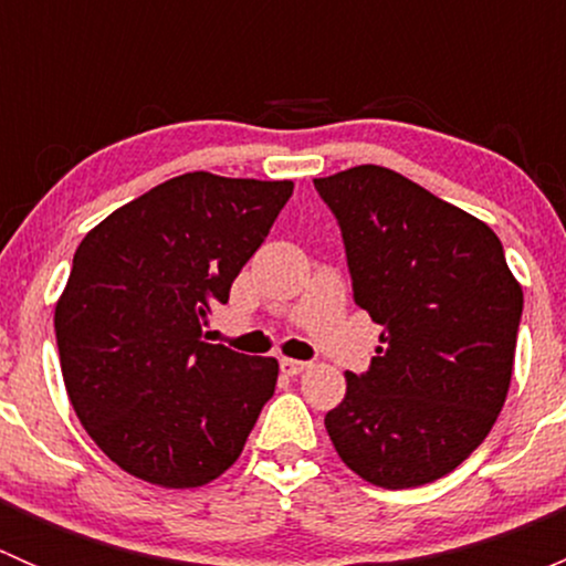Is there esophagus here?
<instances>
[{
  "instance_id": "obj_1",
  "label": "esophagus",
  "mask_w": 566,
  "mask_h": 566,
  "mask_svg": "<svg viewBox=\"0 0 566 566\" xmlns=\"http://www.w3.org/2000/svg\"><path fill=\"white\" fill-rule=\"evenodd\" d=\"M279 367H282L284 375H301L304 369H310V364L295 361V358H282V361H279Z\"/></svg>"
}]
</instances>
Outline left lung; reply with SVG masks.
Listing matches in <instances>:
<instances>
[{
    "label": "left lung",
    "mask_w": 566,
    "mask_h": 566,
    "mask_svg": "<svg viewBox=\"0 0 566 566\" xmlns=\"http://www.w3.org/2000/svg\"><path fill=\"white\" fill-rule=\"evenodd\" d=\"M345 241L353 298L378 325L367 373L325 430L350 471L386 490L460 465L504 408L523 290L499 235L394 169L361 164L317 177Z\"/></svg>",
    "instance_id": "obj_1"
}]
</instances>
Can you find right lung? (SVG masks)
Segmentation results:
<instances>
[{
    "label": "right lung",
    "instance_id": "obj_1",
    "mask_svg": "<svg viewBox=\"0 0 566 566\" xmlns=\"http://www.w3.org/2000/svg\"><path fill=\"white\" fill-rule=\"evenodd\" d=\"M290 180L188 172L106 216L54 310L67 397L108 460L142 482L202 488L243 452L276 358L202 339L262 247Z\"/></svg>",
    "mask_w": 566,
    "mask_h": 566
}]
</instances>
